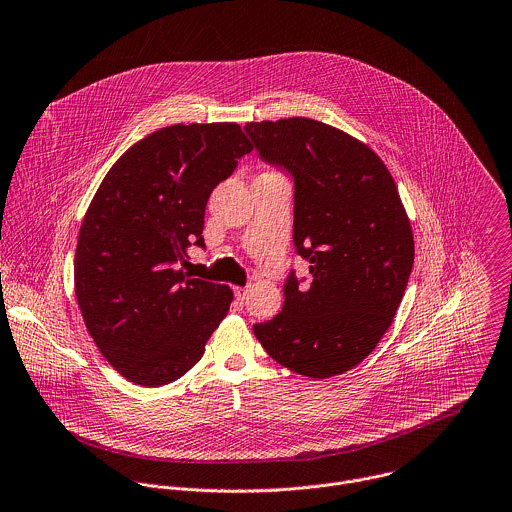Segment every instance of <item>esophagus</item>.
<instances>
[{
    "label": "esophagus",
    "instance_id": "34e87169",
    "mask_svg": "<svg viewBox=\"0 0 512 512\" xmlns=\"http://www.w3.org/2000/svg\"><path fill=\"white\" fill-rule=\"evenodd\" d=\"M247 297H249V287H237L235 289V299L243 305V303H247Z\"/></svg>",
    "mask_w": 512,
    "mask_h": 512
}]
</instances>
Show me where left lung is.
<instances>
[{
  "instance_id": "8db88e82",
  "label": "left lung",
  "mask_w": 512,
  "mask_h": 512,
  "mask_svg": "<svg viewBox=\"0 0 512 512\" xmlns=\"http://www.w3.org/2000/svg\"><path fill=\"white\" fill-rule=\"evenodd\" d=\"M259 155L295 181L293 243L309 261L279 315L253 333L279 365L329 379L373 353L393 323L415 261L411 221L381 157L349 133L309 117L251 121Z\"/></svg>"
}]
</instances>
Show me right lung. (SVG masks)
<instances>
[{
	"mask_svg": "<svg viewBox=\"0 0 512 512\" xmlns=\"http://www.w3.org/2000/svg\"><path fill=\"white\" fill-rule=\"evenodd\" d=\"M253 145L237 123L169 125L131 145L107 171L83 217L75 297L109 365L141 387L183 377L233 301L227 285L191 279L205 247L211 191Z\"/></svg>",
	"mask_w": 512,
	"mask_h": 512,
	"instance_id": "add662e5",
	"label": "right lung"
}]
</instances>
